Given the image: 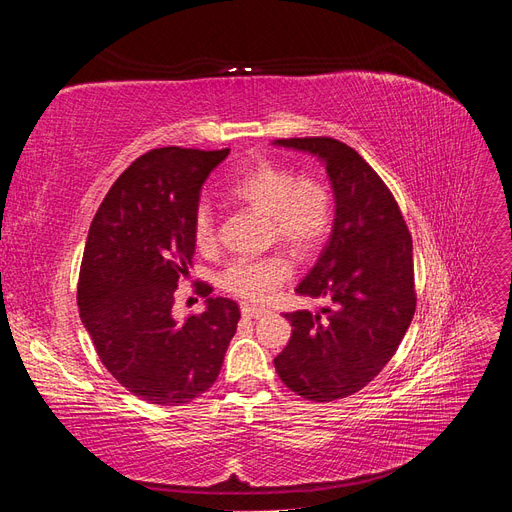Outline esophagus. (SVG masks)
I'll use <instances>...</instances> for the list:
<instances>
[{
    "label": "esophagus",
    "instance_id": "1",
    "mask_svg": "<svg viewBox=\"0 0 512 512\" xmlns=\"http://www.w3.org/2000/svg\"><path fill=\"white\" fill-rule=\"evenodd\" d=\"M241 314H243L245 318H258V316L265 314V307H256V305L243 303V305H241Z\"/></svg>",
    "mask_w": 512,
    "mask_h": 512
}]
</instances>
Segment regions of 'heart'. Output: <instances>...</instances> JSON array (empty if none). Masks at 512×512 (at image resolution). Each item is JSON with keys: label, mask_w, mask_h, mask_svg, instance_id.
<instances>
[{"label": "heart", "mask_w": 512, "mask_h": 512, "mask_svg": "<svg viewBox=\"0 0 512 512\" xmlns=\"http://www.w3.org/2000/svg\"><path fill=\"white\" fill-rule=\"evenodd\" d=\"M228 196L250 211L265 215L269 239L282 243L292 254L309 256L327 241L335 203L327 185L316 179H301L292 168L269 160L247 166L230 183ZM194 241L203 252L215 247V218L207 205L194 215ZM292 275L290 262L280 256L241 258L222 273V286L245 301H265Z\"/></svg>", "instance_id": "obj_1"}]
</instances>
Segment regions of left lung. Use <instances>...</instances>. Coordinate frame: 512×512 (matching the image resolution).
<instances>
[{
    "label": "left lung",
    "mask_w": 512,
    "mask_h": 512,
    "mask_svg": "<svg viewBox=\"0 0 512 512\" xmlns=\"http://www.w3.org/2000/svg\"><path fill=\"white\" fill-rule=\"evenodd\" d=\"M273 145L316 156L335 196L331 237L297 286L301 297L329 305L316 314H286L292 335L273 363L292 393L335 401L374 380L410 327L416 309L412 237L391 190L346 143L309 136Z\"/></svg>",
    "instance_id": "left-lung-1"
}]
</instances>
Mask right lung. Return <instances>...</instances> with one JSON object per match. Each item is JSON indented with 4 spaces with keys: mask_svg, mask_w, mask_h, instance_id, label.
I'll return each instance as SVG.
<instances>
[{
    "mask_svg": "<svg viewBox=\"0 0 512 512\" xmlns=\"http://www.w3.org/2000/svg\"><path fill=\"white\" fill-rule=\"evenodd\" d=\"M230 149H151L123 170L89 226L76 303L102 365L149 404L181 406L218 380L241 318L209 297L203 314L177 320L175 290L188 275L200 190Z\"/></svg>",
    "mask_w": 512,
    "mask_h": 512,
    "instance_id": "1",
    "label": "right lung"
}]
</instances>
